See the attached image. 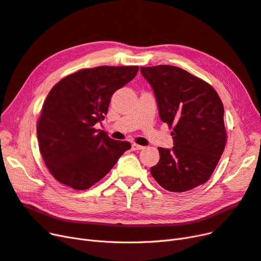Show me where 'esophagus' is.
I'll list each match as a JSON object with an SVG mask.
<instances>
[{
    "mask_svg": "<svg viewBox=\"0 0 261 261\" xmlns=\"http://www.w3.org/2000/svg\"><path fill=\"white\" fill-rule=\"evenodd\" d=\"M143 148H144V146L139 145V144H137V143H133V144H132V149H133V150H141V149H143Z\"/></svg>",
    "mask_w": 261,
    "mask_h": 261,
    "instance_id": "34e87169",
    "label": "esophagus"
}]
</instances>
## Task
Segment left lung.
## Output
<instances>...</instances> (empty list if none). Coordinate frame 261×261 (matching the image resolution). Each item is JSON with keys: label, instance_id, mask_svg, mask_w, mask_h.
Returning a JSON list of instances; mask_svg holds the SVG:
<instances>
[{"label": "left lung", "instance_id": "1", "mask_svg": "<svg viewBox=\"0 0 261 261\" xmlns=\"http://www.w3.org/2000/svg\"><path fill=\"white\" fill-rule=\"evenodd\" d=\"M156 95L159 116L174 140L172 149L158 147L160 159L150 173L172 192L206 182L223 155L227 131L224 105L208 83L173 65L142 66Z\"/></svg>", "mask_w": 261, "mask_h": 261}]
</instances>
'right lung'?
I'll return each mask as SVG.
<instances>
[{
  "label": "right lung",
  "mask_w": 261,
  "mask_h": 261,
  "mask_svg": "<svg viewBox=\"0 0 261 261\" xmlns=\"http://www.w3.org/2000/svg\"><path fill=\"white\" fill-rule=\"evenodd\" d=\"M138 71V65L84 69L63 77L48 93L36 124L37 140L47 169L61 184L90 188L131 148L129 142L113 140L94 124L108 114L113 93Z\"/></svg>",
  "instance_id": "1"
}]
</instances>
